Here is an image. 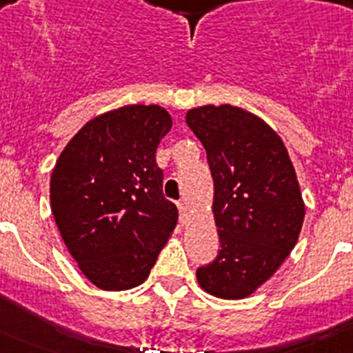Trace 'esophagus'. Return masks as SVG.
<instances>
[{
  "mask_svg": "<svg viewBox=\"0 0 353 353\" xmlns=\"http://www.w3.org/2000/svg\"><path fill=\"white\" fill-rule=\"evenodd\" d=\"M176 207H179V214H180V223H182V224H185V223H187V215H189V210H187V205L183 203V201H180V203L176 205Z\"/></svg>",
  "mask_w": 353,
  "mask_h": 353,
  "instance_id": "34e87169",
  "label": "esophagus"
}]
</instances>
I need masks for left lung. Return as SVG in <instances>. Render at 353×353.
<instances>
[{
    "label": "left lung",
    "mask_w": 353,
    "mask_h": 353,
    "mask_svg": "<svg viewBox=\"0 0 353 353\" xmlns=\"http://www.w3.org/2000/svg\"><path fill=\"white\" fill-rule=\"evenodd\" d=\"M187 125L207 150L221 249L201 265V288L244 299L286 260L301 233L304 201L281 138L245 109H191Z\"/></svg>",
    "instance_id": "left-lung-1"
}]
</instances>
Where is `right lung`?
Listing matches in <instances>:
<instances>
[{
	"instance_id": "right-lung-1",
	"label": "right lung",
	"mask_w": 353,
	"mask_h": 353,
	"mask_svg": "<svg viewBox=\"0 0 353 353\" xmlns=\"http://www.w3.org/2000/svg\"><path fill=\"white\" fill-rule=\"evenodd\" d=\"M171 117L159 105H125L88 121L51 174V208L65 245L102 290L141 285L176 226L155 162Z\"/></svg>"
}]
</instances>
